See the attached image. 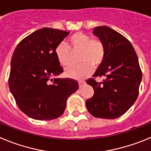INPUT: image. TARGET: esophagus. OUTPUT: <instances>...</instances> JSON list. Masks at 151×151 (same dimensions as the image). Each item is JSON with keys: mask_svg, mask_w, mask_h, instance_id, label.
Segmentation results:
<instances>
[{"mask_svg": "<svg viewBox=\"0 0 151 151\" xmlns=\"http://www.w3.org/2000/svg\"><path fill=\"white\" fill-rule=\"evenodd\" d=\"M85 84H86L85 81H79V86H80V88L83 87V86H85Z\"/></svg>", "mask_w": 151, "mask_h": 151, "instance_id": "1", "label": "esophagus"}]
</instances>
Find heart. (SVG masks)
Listing matches in <instances>:
<instances>
[{
    "label": "heart",
    "instance_id": "1",
    "mask_svg": "<svg viewBox=\"0 0 151 151\" xmlns=\"http://www.w3.org/2000/svg\"><path fill=\"white\" fill-rule=\"evenodd\" d=\"M70 50H81L79 55V65H70L65 70L68 77L83 79L88 77L92 71V67L97 68L104 59L106 49L104 43L97 38H91L87 34L77 32L68 39L66 43H59L55 49L57 60L63 66L68 65L70 61Z\"/></svg>",
    "mask_w": 151,
    "mask_h": 151
}]
</instances>
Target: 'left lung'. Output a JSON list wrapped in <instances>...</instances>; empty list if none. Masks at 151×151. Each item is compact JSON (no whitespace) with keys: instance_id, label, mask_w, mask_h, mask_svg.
<instances>
[{"instance_id":"8db88e82","label":"left lung","mask_w":151,"mask_h":151,"mask_svg":"<svg viewBox=\"0 0 151 151\" xmlns=\"http://www.w3.org/2000/svg\"><path fill=\"white\" fill-rule=\"evenodd\" d=\"M93 34L104 43L106 54L93 77L86 81L94 95L86 105L95 117L116 119L136 101L142 70L132 43L121 34L104 25L93 28ZM96 77H103V81L96 82Z\"/></svg>"}]
</instances>
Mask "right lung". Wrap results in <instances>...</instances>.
Wrapping results in <instances>:
<instances>
[{
  "label": "right lung",
  "mask_w": 151,
  "mask_h": 151,
  "mask_svg": "<svg viewBox=\"0 0 151 151\" xmlns=\"http://www.w3.org/2000/svg\"><path fill=\"white\" fill-rule=\"evenodd\" d=\"M68 35L62 30L40 28L20 41L13 52L9 90L19 109L32 119L51 120L60 116L68 98L78 89L75 80L55 77L63 68L55 49Z\"/></svg>",
  "instance_id": "1"
}]
</instances>
